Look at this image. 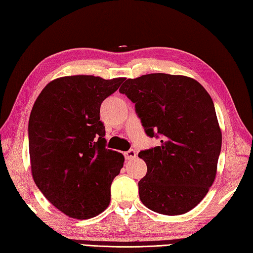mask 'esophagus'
I'll return each mask as SVG.
<instances>
[{"instance_id":"1","label":"esophagus","mask_w":253,"mask_h":253,"mask_svg":"<svg viewBox=\"0 0 253 253\" xmlns=\"http://www.w3.org/2000/svg\"><path fill=\"white\" fill-rule=\"evenodd\" d=\"M124 156H125L126 160H132L136 158V151L135 150H128L126 152H124Z\"/></svg>"}]
</instances>
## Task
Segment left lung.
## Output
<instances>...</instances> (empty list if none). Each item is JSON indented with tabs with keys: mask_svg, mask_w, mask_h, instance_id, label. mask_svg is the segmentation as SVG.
Returning <instances> with one entry per match:
<instances>
[{
	"mask_svg": "<svg viewBox=\"0 0 253 253\" xmlns=\"http://www.w3.org/2000/svg\"><path fill=\"white\" fill-rule=\"evenodd\" d=\"M135 103L148 136L161 145L140 151L147 174L138 182L148 209L182 215L200 204L215 181L221 130L211 95L185 76L150 73L127 79L120 88Z\"/></svg>",
	"mask_w": 253,
	"mask_h": 253,
	"instance_id": "left-lung-1",
	"label": "left lung"
}]
</instances>
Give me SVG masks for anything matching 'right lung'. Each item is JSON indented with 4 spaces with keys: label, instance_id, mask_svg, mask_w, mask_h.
Wrapping results in <instances>:
<instances>
[{
    "label": "right lung",
    "instance_id": "1",
    "mask_svg": "<svg viewBox=\"0 0 253 253\" xmlns=\"http://www.w3.org/2000/svg\"><path fill=\"white\" fill-rule=\"evenodd\" d=\"M125 78L61 77L49 82L29 116L33 179L64 215L88 219L107 209L111 184L124 166L121 152L105 148L102 102Z\"/></svg>",
    "mask_w": 253,
    "mask_h": 253
}]
</instances>
